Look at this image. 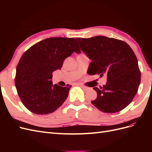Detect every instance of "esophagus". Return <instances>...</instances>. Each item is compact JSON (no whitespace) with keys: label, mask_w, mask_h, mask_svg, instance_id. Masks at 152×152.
I'll return each instance as SVG.
<instances>
[{"label":"esophagus","mask_w":152,"mask_h":152,"mask_svg":"<svg viewBox=\"0 0 152 152\" xmlns=\"http://www.w3.org/2000/svg\"><path fill=\"white\" fill-rule=\"evenodd\" d=\"M80 87H82V88L85 91H87L89 90V87H86V86H84V85H82V84H80Z\"/></svg>","instance_id":"34e87169"}]
</instances>
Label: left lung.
Returning <instances> with one entry per match:
<instances>
[{"label": "left lung", "instance_id": "left-lung-1", "mask_svg": "<svg viewBox=\"0 0 152 152\" xmlns=\"http://www.w3.org/2000/svg\"><path fill=\"white\" fill-rule=\"evenodd\" d=\"M80 49L92 61L89 74L107 76V84L94 87L97 98L91 103L104 113H116L131 103L141 81V72L134 53L124 41L96 36L75 38Z\"/></svg>", "mask_w": 152, "mask_h": 152}]
</instances>
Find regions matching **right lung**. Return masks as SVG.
Listing matches in <instances>:
<instances>
[{
	"label": "right lung",
	"mask_w": 152,
	"mask_h": 152,
	"mask_svg": "<svg viewBox=\"0 0 152 152\" xmlns=\"http://www.w3.org/2000/svg\"><path fill=\"white\" fill-rule=\"evenodd\" d=\"M80 53L75 39L51 37L32 45L16 67L15 86L23 104L30 112L53 113L66 99L72 86L53 84L52 73L60 70L73 53Z\"/></svg>",
	"instance_id": "1"
}]
</instances>
